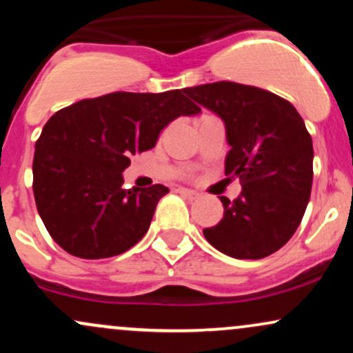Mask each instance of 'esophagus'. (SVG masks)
<instances>
[{"instance_id": "1", "label": "esophagus", "mask_w": 353, "mask_h": 353, "mask_svg": "<svg viewBox=\"0 0 353 353\" xmlns=\"http://www.w3.org/2000/svg\"><path fill=\"white\" fill-rule=\"evenodd\" d=\"M177 192L182 194L184 197H188V199H199V192H196V190L192 189H185V188H179L177 189Z\"/></svg>"}]
</instances>
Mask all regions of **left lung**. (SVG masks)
Here are the masks:
<instances>
[{"label": "left lung", "mask_w": 353, "mask_h": 353, "mask_svg": "<svg viewBox=\"0 0 353 353\" xmlns=\"http://www.w3.org/2000/svg\"><path fill=\"white\" fill-rule=\"evenodd\" d=\"M184 92L224 121L225 174L242 192L221 197L224 217L204 229L210 245L234 259H264L289 242L310 199L314 148L301 114L265 89L221 81Z\"/></svg>", "instance_id": "left-lung-1"}]
</instances>
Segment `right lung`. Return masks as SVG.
<instances>
[{
    "label": "right lung",
    "mask_w": 353,
    "mask_h": 353,
    "mask_svg": "<svg viewBox=\"0 0 353 353\" xmlns=\"http://www.w3.org/2000/svg\"><path fill=\"white\" fill-rule=\"evenodd\" d=\"M184 89L111 92L56 112L34 145L33 192L50 236L81 259H106L136 245L151 225L163 184L123 189L132 154L201 108Z\"/></svg>",
    "instance_id": "obj_1"
}]
</instances>
